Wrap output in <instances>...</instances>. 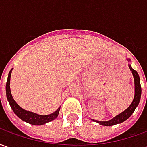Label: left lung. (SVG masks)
I'll use <instances>...</instances> for the list:
<instances>
[{
  "label": "left lung",
  "instance_id": "8db88e82",
  "mask_svg": "<svg viewBox=\"0 0 147 147\" xmlns=\"http://www.w3.org/2000/svg\"><path fill=\"white\" fill-rule=\"evenodd\" d=\"M129 68L131 71L132 72L134 80H135V98L133 99L132 103L131 104V105L126 110H124L120 114L117 115V117L113 118L112 120H108V121H98V120H96V122H98L100 124L104 125V126H113V125H115V124H117V123H122L124 120H126L127 119H128L131 117V115L134 113L136 108L139 105L140 98H141V93H142L141 85H140V79H139V74L137 73V71L136 70L132 69V67H131V65H129Z\"/></svg>",
  "mask_w": 147,
  "mask_h": 147
}]
</instances>
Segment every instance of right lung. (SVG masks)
I'll return each mask as SVG.
<instances>
[{
  "mask_svg": "<svg viewBox=\"0 0 147 147\" xmlns=\"http://www.w3.org/2000/svg\"><path fill=\"white\" fill-rule=\"evenodd\" d=\"M11 70L9 71L8 80L6 83V95H7L8 102L11 105V108L12 109L15 114L18 117H20L22 120L30 123V124H34V125H42V124L48 123L49 121L56 119L57 117L58 114H59L60 108H58L57 110H56L54 113L49 114V115L41 116V115H38V114L32 113V112L25 110L24 109L21 108L20 106H19L17 103L14 101V99L12 98L11 90H10V78H11Z\"/></svg>",
  "mask_w": 147,
  "mask_h": 147,
  "instance_id": "obj_1",
  "label": "right lung"
}]
</instances>
